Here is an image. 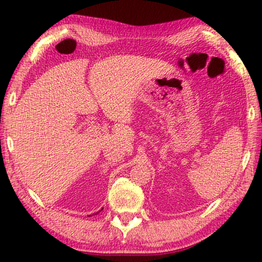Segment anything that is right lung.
Wrapping results in <instances>:
<instances>
[{"mask_svg":"<svg viewBox=\"0 0 262 262\" xmlns=\"http://www.w3.org/2000/svg\"><path fill=\"white\" fill-rule=\"evenodd\" d=\"M101 210H103V208H101ZM100 211V210H99ZM97 214H98V212H97Z\"/></svg>","mask_w":262,"mask_h":262,"instance_id":"add662e5","label":"right lung"}]
</instances>
